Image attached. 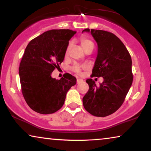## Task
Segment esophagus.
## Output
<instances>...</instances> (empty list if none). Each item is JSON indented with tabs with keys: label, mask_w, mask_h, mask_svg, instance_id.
I'll list each match as a JSON object with an SVG mask.
<instances>
[{
	"label": "esophagus",
	"mask_w": 151,
	"mask_h": 151,
	"mask_svg": "<svg viewBox=\"0 0 151 151\" xmlns=\"http://www.w3.org/2000/svg\"><path fill=\"white\" fill-rule=\"evenodd\" d=\"M84 80H82V79H80V78H78L77 79V84H80L82 83V82H83Z\"/></svg>",
	"instance_id": "1"
}]
</instances>
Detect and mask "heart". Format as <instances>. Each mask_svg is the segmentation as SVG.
<instances>
[{"label": "heart", "mask_w": 151, "mask_h": 151, "mask_svg": "<svg viewBox=\"0 0 151 151\" xmlns=\"http://www.w3.org/2000/svg\"><path fill=\"white\" fill-rule=\"evenodd\" d=\"M80 45H81V47L84 50L87 48L88 47H89L91 45H93V43L91 42L89 40L86 39L85 38H82L80 39ZM86 67V66H80L79 65H75L72 67V70L74 72H76V73L80 74L81 73V71L82 69H85Z\"/></svg>", "instance_id": "obj_1"}]
</instances>
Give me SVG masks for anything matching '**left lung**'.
Instances as JSON below:
<instances>
[{"label": "left lung", "mask_w": 151, "mask_h": 151, "mask_svg": "<svg viewBox=\"0 0 151 151\" xmlns=\"http://www.w3.org/2000/svg\"><path fill=\"white\" fill-rule=\"evenodd\" d=\"M98 45V53L92 71L93 77H102L100 86L87 79L89 88L82 98L84 109L96 117L115 113L124 101L133 83L132 60L123 42L112 33L86 29Z\"/></svg>", "instance_id": "1"}]
</instances>
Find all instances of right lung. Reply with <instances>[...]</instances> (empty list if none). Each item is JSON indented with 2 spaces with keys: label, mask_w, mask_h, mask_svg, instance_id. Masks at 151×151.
<instances>
[{
  "label": "right lung",
  "mask_w": 151,
  "mask_h": 151,
  "mask_svg": "<svg viewBox=\"0 0 151 151\" xmlns=\"http://www.w3.org/2000/svg\"><path fill=\"white\" fill-rule=\"evenodd\" d=\"M76 32L69 29L47 31L31 40L19 67L22 92L29 106L40 114L58 111L76 78L71 74L56 80L51 77L64 60L69 41Z\"/></svg>",
  "instance_id": "1"
}]
</instances>
